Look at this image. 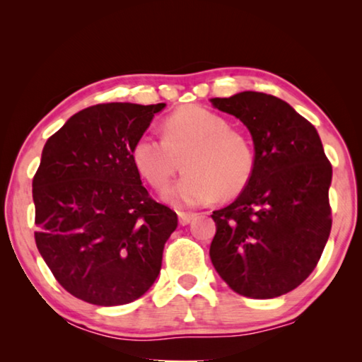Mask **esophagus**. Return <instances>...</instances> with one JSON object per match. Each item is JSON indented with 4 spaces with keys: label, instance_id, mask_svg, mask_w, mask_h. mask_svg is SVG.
<instances>
[{
    "label": "esophagus",
    "instance_id": "1",
    "mask_svg": "<svg viewBox=\"0 0 362 362\" xmlns=\"http://www.w3.org/2000/svg\"><path fill=\"white\" fill-rule=\"evenodd\" d=\"M196 217L194 212H179V222L180 225H188Z\"/></svg>",
    "mask_w": 362,
    "mask_h": 362
}]
</instances>
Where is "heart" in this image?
<instances>
[{"mask_svg": "<svg viewBox=\"0 0 362 362\" xmlns=\"http://www.w3.org/2000/svg\"><path fill=\"white\" fill-rule=\"evenodd\" d=\"M134 168L164 192L180 168L187 173L168 192L175 204L199 206L240 194L254 173V151L240 131L199 105H185L163 122V139L142 134L131 146Z\"/></svg>", "mask_w": 362, "mask_h": 362, "instance_id": "heart-1", "label": "heart"}]
</instances>
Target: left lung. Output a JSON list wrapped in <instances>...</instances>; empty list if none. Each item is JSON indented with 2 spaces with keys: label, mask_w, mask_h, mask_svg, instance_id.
<instances>
[{
  "label": "left lung",
  "mask_w": 362,
  "mask_h": 362,
  "mask_svg": "<svg viewBox=\"0 0 362 362\" xmlns=\"http://www.w3.org/2000/svg\"><path fill=\"white\" fill-rule=\"evenodd\" d=\"M212 103L247 126L255 150L247 187L212 212V265L244 297H279L310 276L329 240L332 164L315 126L278 97L246 90Z\"/></svg>",
  "instance_id": "8db88e82"
}]
</instances>
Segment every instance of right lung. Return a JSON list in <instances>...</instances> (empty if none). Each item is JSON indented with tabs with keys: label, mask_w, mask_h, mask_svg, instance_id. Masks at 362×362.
<instances>
[{
	"label": "right lung",
	"mask_w": 362,
	"mask_h": 362,
	"mask_svg": "<svg viewBox=\"0 0 362 362\" xmlns=\"http://www.w3.org/2000/svg\"><path fill=\"white\" fill-rule=\"evenodd\" d=\"M166 103H99L47 139L33 177L35 241L57 283L84 302H134L161 269L179 218L142 185L131 146Z\"/></svg>",
	"instance_id": "right-lung-1"
}]
</instances>
